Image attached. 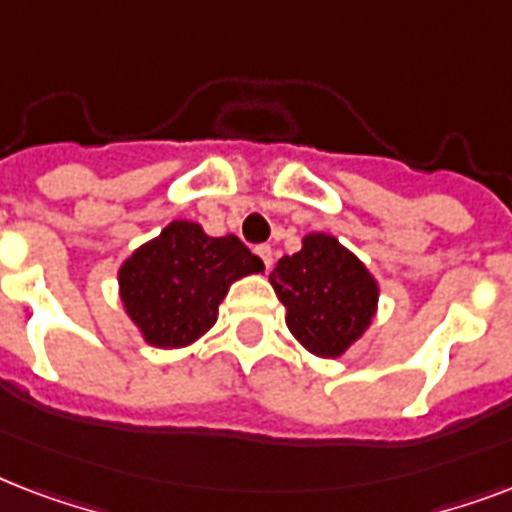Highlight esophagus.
Wrapping results in <instances>:
<instances>
[{"instance_id": "1", "label": "esophagus", "mask_w": 512, "mask_h": 512, "mask_svg": "<svg viewBox=\"0 0 512 512\" xmlns=\"http://www.w3.org/2000/svg\"><path fill=\"white\" fill-rule=\"evenodd\" d=\"M255 252H257V257L263 260L265 268L271 271V265H273V252H271V247H268V244H260V247H255Z\"/></svg>"}]
</instances>
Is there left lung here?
<instances>
[{
	"label": "left lung",
	"mask_w": 512,
	"mask_h": 512,
	"mask_svg": "<svg viewBox=\"0 0 512 512\" xmlns=\"http://www.w3.org/2000/svg\"><path fill=\"white\" fill-rule=\"evenodd\" d=\"M271 284L289 332L316 356H342L377 311V284L364 263L327 233H308L297 255L281 257Z\"/></svg>",
	"instance_id": "8db88e82"
}]
</instances>
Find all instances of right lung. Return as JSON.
<instances>
[{
  "instance_id": "add662e5",
  "label": "right lung",
  "mask_w": 512,
  "mask_h": 512,
  "mask_svg": "<svg viewBox=\"0 0 512 512\" xmlns=\"http://www.w3.org/2000/svg\"><path fill=\"white\" fill-rule=\"evenodd\" d=\"M263 271V260L236 236L215 239L201 225L175 220L122 265L119 287L146 342L183 348L215 324L233 281Z\"/></svg>"
}]
</instances>
